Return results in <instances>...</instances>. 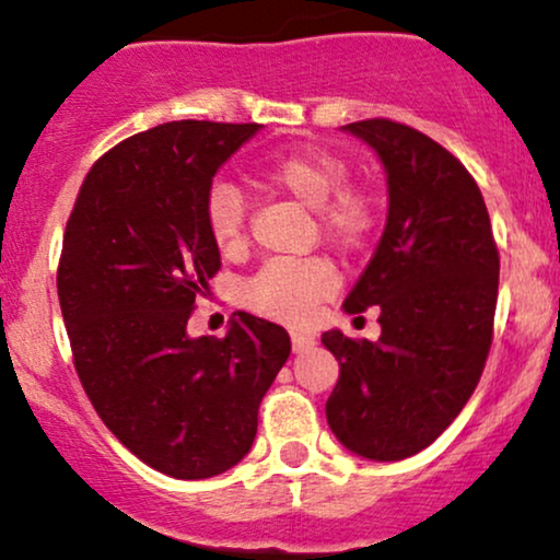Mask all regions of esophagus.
<instances>
[{
  "label": "esophagus",
  "instance_id": "esophagus-1",
  "mask_svg": "<svg viewBox=\"0 0 560 560\" xmlns=\"http://www.w3.org/2000/svg\"><path fill=\"white\" fill-rule=\"evenodd\" d=\"M313 345H316V339H313L311 334L292 331V350H294V352H305V350H311Z\"/></svg>",
  "mask_w": 560,
  "mask_h": 560
}]
</instances>
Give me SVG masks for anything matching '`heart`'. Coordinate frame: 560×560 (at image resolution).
Returning a JSON list of instances; mask_svg holds the SVG:
<instances>
[{"label":"heart","instance_id":"heart-1","mask_svg":"<svg viewBox=\"0 0 560 560\" xmlns=\"http://www.w3.org/2000/svg\"><path fill=\"white\" fill-rule=\"evenodd\" d=\"M260 178L307 210H318L324 236L342 249L361 247L374 229V202L361 189L347 186L350 168L339 155L324 150L287 152L273 158ZM205 229L221 253H236L244 244L247 202L240 186L215 182L205 195ZM337 287L331 262L273 260L247 284V300L255 311L284 324H305L318 300L329 298Z\"/></svg>","mask_w":560,"mask_h":560}]
</instances>
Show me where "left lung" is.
Segmentation results:
<instances>
[{
	"label": "left lung",
	"mask_w": 560,
	"mask_h": 560,
	"mask_svg": "<svg viewBox=\"0 0 560 560\" xmlns=\"http://www.w3.org/2000/svg\"><path fill=\"white\" fill-rule=\"evenodd\" d=\"M342 131L382 160L389 208L374 258L342 305H376L382 337H320L339 361L326 421L350 453L387 464L432 445L477 389L500 258L479 186L445 147L384 118Z\"/></svg>",
	"instance_id": "8db88e82"
}]
</instances>
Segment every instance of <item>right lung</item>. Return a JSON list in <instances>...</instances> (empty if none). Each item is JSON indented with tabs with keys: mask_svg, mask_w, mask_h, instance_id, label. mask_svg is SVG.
<instances>
[{
	"mask_svg": "<svg viewBox=\"0 0 560 560\" xmlns=\"http://www.w3.org/2000/svg\"><path fill=\"white\" fill-rule=\"evenodd\" d=\"M260 128L173 120L120 141L83 178L62 240L57 294L83 389L139 460L176 479L249 453L292 350L281 326L242 311L223 339L186 331L221 268L205 195Z\"/></svg>",
	"mask_w": 560,
	"mask_h": 560,
	"instance_id": "1",
	"label": "right lung"
}]
</instances>
